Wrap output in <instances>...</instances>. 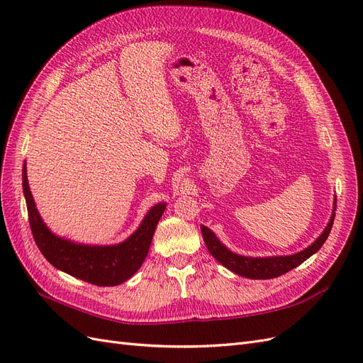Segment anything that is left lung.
I'll list each match as a JSON object with an SVG mask.
<instances>
[{"label":"left lung","instance_id":"obj_1","mask_svg":"<svg viewBox=\"0 0 363 363\" xmlns=\"http://www.w3.org/2000/svg\"><path fill=\"white\" fill-rule=\"evenodd\" d=\"M335 211H336V199L333 201V212L330 219L324 228V232L318 236L313 244H311L303 251L295 252V255L289 256H268V257H250V256H242L238 255V252H233L232 250H228L221 240L216 238V235L212 232L211 228H207L206 225H201V235L204 239V244L208 250V252L221 263L223 267L230 269L232 272L238 274V276H242L247 279L252 280H267V279H276L279 276H283L288 271L296 268L304 260L313 256L315 252L323 247L325 242V239L328 238V233H330L332 225H333V219H335Z\"/></svg>","mask_w":363,"mask_h":363}]
</instances>
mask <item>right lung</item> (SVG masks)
<instances>
[{"label":"right lung","instance_id":"obj_1","mask_svg":"<svg viewBox=\"0 0 363 363\" xmlns=\"http://www.w3.org/2000/svg\"><path fill=\"white\" fill-rule=\"evenodd\" d=\"M23 189L28 211L33 238L54 268L96 286H116L127 281L144 263L152 240V235L167 203L152 206L142 219L140 225L125 240L115 245H86L54 235L43 223L27 179V164L23 168Z\"/></svg>","mask_w":363,"mask_h":363}]
</instances>
